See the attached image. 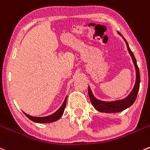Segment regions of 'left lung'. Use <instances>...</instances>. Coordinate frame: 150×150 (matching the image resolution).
I'll return each instance as SVG.
<instances>
[{
  "instance_id": "left-lung-1",
  "label": "left lung",
  "mask_w": 150,
  "mask_h": 150,
  "mask_svg": "<svg viewBox=\"0 0 150 150\" xmlns=\"http://www.w3.org/2000/svg\"><path fill=\"white\" fill-rule=\"evenodd\" d=\"M119 34L122 36L121 33L118 32ZM123 40L125 42L126 45H127V50H128L129 53H130V56H131L132 59H133V62L134 64L135 69H136V83H135L134 87H133V90L131 92L128 94V96L124 99L119 100H114V101H103V100H100L96 98L92 94L91 88L88 86V96H89L90 100L94 106V108L100 112H103V113H117V112L122 111V110H125L127 108L130 107L134 103L135 100H136V97H137L138 92L139 90V85H140V73H139V69L138 67L137 62H136V58H135L134 55H133V52L130 50V47L128 45V43L126 41L125 39L122 36Z\"/></svg>"
}]
</instances>
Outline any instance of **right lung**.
I'll return each mask as SVG.
<instances>
[{
  "label": "right lung",
  "mask_w": 150,
  "mask_h": 150,
  "mask_svg": "<svg viewBox=\"0 0 150 150\" xmlns=\"http://www.w3.org/2000/svg\"><path fill=\"white\" fill-rule=\"evenodd\" d=\"M67 96L65 97V100L64 101L63 104L62 105L60 108L56 110L55 113H53V114L51 115L47 116V117H32V116L28 115V114H25L24 113L25 115L31 121L34 122H37V123H50V122H53L57 121L58 120L62 117V116L63 115L65 107H66V103H67Z\"/></svg>",
  "instance_id": "right-lung-1"
}]
</instances>
